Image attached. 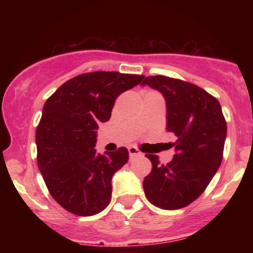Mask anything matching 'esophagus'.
I'll list each match as a JSON object with an SVG mask.
<instances>
[{
	"label": "esophagus",
	"mask_w": 253,
	"mask_h": 253,
	"mask_svg": "<svg viewBox=\"0 0 253 253\" xmlns=\"http://www.w3.org/2000/svg\"><path fill=\"white\" fill-rule=\"evenodd\" d=\"M128 153H129L130 158H133V157H135V156H140L141 155L140 151L136 149L135 146H129L128 147Z\"/></svg>",
	"instance_id": "obj_1"
}]
</instances>
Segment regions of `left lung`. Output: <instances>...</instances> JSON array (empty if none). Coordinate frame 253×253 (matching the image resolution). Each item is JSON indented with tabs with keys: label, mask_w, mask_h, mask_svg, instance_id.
I'll return each mask as SVG.
<instances>
[{
	"label": "left lung",
	"mask_w": 253,
	"mask_h": 253,
	"mask_svg": "<svg viewBox=\"0 0 253 253\" xmlns=\"http://www.w3.org/2000/svg\"><path fill=\"white\" fill-rule=\"evenodd\" d=\"M167 101V129L175 133L176 155L168 164L145 155L152 170L144 178L147 200L162 210H179L195 201L222 162L227 125L215 97L195 84L167 76L145 77Z\"/></svg>",
	"instance_id": "obj_1"
}]
</instances>
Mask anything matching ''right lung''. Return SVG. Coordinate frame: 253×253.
<instances>
[{
    "label": "right lung",
    "mask_w": 253,
    "mask_h": 253,
    "mask_svg": "<svg viewBox=\"0 0 253 253\" xmlns=\"http://www.w3.org/2000/svg\"><path fill=\"white\" fill-rule=\"evenodd\" d=\"M143 75L95 71L66 81L47 98L37 127V161L60 206L80 216L102 211L112 199V177L128 161L126 147L96 153L98 124L110 119L119 95Z\"/></svg>",
    "instance_id": "obj_1"
}]
</instances>
